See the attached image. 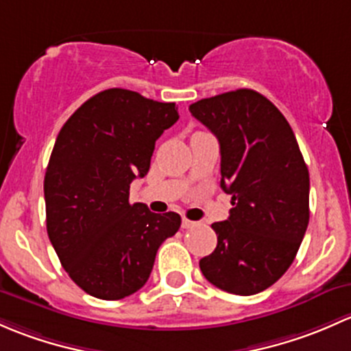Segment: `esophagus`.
<instances>
[{
    "label": "esophagus",
    "instance_id": "34e87169",
    "mask_svg": "<svg viewBox=\"0 0 351 351\" xmlns=\"http://www.w3.org/2000/svg\"><path fill=\"white\" fill-rule=\"evenodd\" d=\"M197 225H199V223H197V221H193V219L182 218V228H186V230H191V228H196Z\"/></svg>",
    "mask_w": 351,
    "mask_h": 351
}]
</instances>
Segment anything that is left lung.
Masks as SVG:
<instances>
[{
  "mask_svg": "<svg viewBox=\"0 0 351 351\" xmlns=\"http://www.w3.org/2000/svg\"><path fill=\"white\" fill-rule=\"evenodd\" d=\"M219 142L230 218L213 223L218 245L199 260L213 285L238 295L265 291L294 262L309 223V172L284 114L254 89L189 106Z\"/></svg>",
  "mask_w": 351,
  "mask_h": 351,
  "instance_id": "left-lung-1",
  "label": "left lung"
}]
</instances>
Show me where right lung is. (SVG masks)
Returning a JSON list of instances; mask_svg holds the SVG:
<instances>
[{
    "mask_svg": "<svg viewBox=\"0 0 351 351\" xmlns=\"http://www.w3.org/2000/svg\"><path fill=\"white\" fill-rule=\"evenodd\" d=\"M177 120L174 103L113 88L59 132L43 180L47 233L69 277L97 299L142 289L158 247L180 228L177 213L130 202V184L147 176L155 142Z\"/></svg>",
    "mask_w": 351,
    "mask_h": 351,
    "instance_id": "1",
    "label": "right lung"
}]
</instances>
